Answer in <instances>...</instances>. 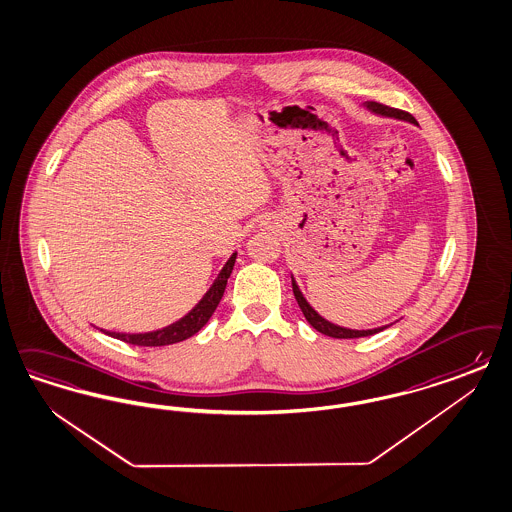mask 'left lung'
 Listing matches in <instances>:
<instances>
[{
    "mask_svg": "<svg viewBox=\"0 0 512 512\" xmlns=\"http://www.w3.org/2000/svg\"><path fill=\"white\" fill-rule=\"evenodd\" d=\"M363 107H365L367 111H371L373 115L397 118V120H405V122L416 124V118H414L413 115H409V113H405V111H399V109H394V107H386V105L377 103V101H365ZM292 288H294V296H296L297 305H299L303 316L307 318V322L313 326L314 330L320 331V333H324V335H328V337H335V339H358V337L375 335V333H379V331L388 328V326H380V328H371V330H350V328L337 326V324H333V322L326 320L324 316H320V314L314 311L313 307H311V303L301 294V290H299V286H297L294 277H292Z\"/></svg>",
    "mask_w": 512,
    "mask_h": 512,
    "instance_id": "8db88e82",
    "label": "left lung"
}]
</instances>
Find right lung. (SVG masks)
<instances>
[{"mask_svg": "<svg viewBox=\"0 0 512 512\" xmlns=\"http://www.w3.org/2000/svg\"><path fill=\"white\" fill-rule=\"evenodd\" d=\"M235 258H237V252H233L230 256V260L224 264V267L220 269L218 277L215 282L211 284V288L203 294V297L199 299L198 305L190 311L188 314H184L181 320L165 326L162 330L145 331V333H120V331H103L115 339H120L124 343H130V345H137V347H165V345H175V343H181L184 339L196 335L207 322L209 318L213 316V313L220 303V299L224 296V290H226V284L230 279L231 269L235 265Z\"/></svg>", "mask_w": 512, "mask_h": 512, "instance_id": "obj_1", "label": "right lung"}]
</instances>
